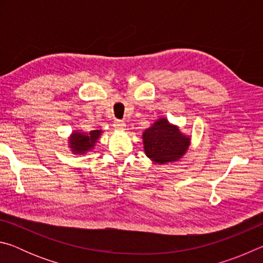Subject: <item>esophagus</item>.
Wrapping results in <instances>:
<instances>
[{
  "instance_id": "esophagus-1",
  "label": "esophagus",
  "mask_w": 263,
  "mask_h": 263,
  "mask_svg": "<svg viewBox=\"0 0 263 263\" xmlns=\"http://www.w3.org/2000/svg\"><path fill=\"white\" fill-rule=\"evenodd\" d=\"M125 126H126V124L124 123L123 121H115L114 122V127L115 128H118V130H124V128H125Z\"/></svg>"
}]
</instances>
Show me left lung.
Masks as SVG:
<instances>
[{
	"label": "left lung",
	"mask_w": 263,
	"mask_h": 263,
	"mask_svg": "<svg viewBox=\"0 0 263 263\" xmlns=\"http://www.w3.org/2000/svg\"><path fill=\"white\" fill-rule=\"evenodd\" d=\"M144 148L147 157L155 163H168L182 158L189 147L190 138L180 132L179 127L160 118L142 133Z\"/></svg>",
	"instance_id": "8db88e82"
}]
</instances>
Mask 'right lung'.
<instances>
[{
	"label": "right lung",
	"instance_id": "obj_1",
	"mask_svg": "<svg viewBox=\"0 0 263 263\" xmlns=\"http://www.w3.org/2000/svg\"><path fill=\"white\" fill-rule=\"evenodd\" d=\"M101 130H94L89 133L82 132H73L72 137L69 139V147L72 148L73 152L77 154H84L88 151H90L95 146V142L101 136Z\"/></svg>",
	"mask_w": 263,
	"mask_h": 263
}]
</instances>
